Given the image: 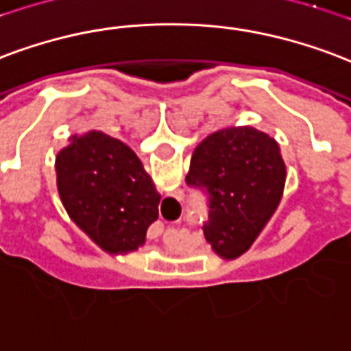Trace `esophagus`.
<instances>
[{"label": "esophagus", "instance_id": "34e87169", "mask_svg": "<svg viewBox=\"0 0 351 351\" xmlns=\"http://www.w3.org/2000/svg\"><path fill=\"white\" fill-rule=\"evenodd\" d=\"M175 232H176V234H178V230H175Z\"/></svg>", "mask_w": 351, "mask_h": 351}]
</instances>
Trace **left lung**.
<instances>
[{"label":"left lung","mask_w":351,"mask_h":351,"mask_svg":"<svg viewBox=\"0 0 351 351\" xmlns=\"http://www.w3.org/2000/svg\"><path fill=\"white\" fill-rule=\"evenodd\" d=\"M285 162L277 143L258 130H219L197 147L186 182L204 193L202 232L217 255L247 251L281 201Z\"/></svg>","instance_id":"left-lung-1"}]
</instances>
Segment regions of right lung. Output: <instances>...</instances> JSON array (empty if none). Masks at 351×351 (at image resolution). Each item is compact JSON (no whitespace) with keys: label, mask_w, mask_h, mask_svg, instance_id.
Segmentation results:
<instances>
[{"label":"right lung","mask_w":351,"mask_h":351,"mask_svg":"<svg viewBox=\"0 0 351 351\" xmlns=\"http://www.w3.org/2000/svg\"><path fill=\"white\" fill-rule=\"evenodd\" d=\"M57 188L69 215L110 253L145 243L162 195L139 158L115 137L87 132L57 154Z\"/></svg>","instance_id":"add662e5"}]
</instances>
